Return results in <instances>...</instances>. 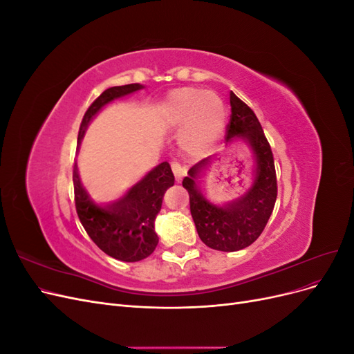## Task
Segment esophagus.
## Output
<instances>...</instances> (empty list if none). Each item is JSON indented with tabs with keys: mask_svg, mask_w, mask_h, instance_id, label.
Masks as SVG:
<instances>
[{
	"mask_svg": "<svg viewBox=\"0 0 354 354\" xmlns=\"http://www.w3.org/2000/svg\"><path fill=\"white\" fill-rule=\"evenodd\" d=\"M171 168H173V173H174V177H176V180H177V183H180V181L183 180V177L186 176L187 168L183 167V165H180L178 162H173V164H171Z\"/></svg>",
	"mask_w": 354,
	"mask_h": 354,
	"instance_id": "obj_1",
	"label": "esophagus"
}]
</instances>
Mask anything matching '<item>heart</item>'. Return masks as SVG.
Returning <instances> with one entry per match:
<instances>
[{
    "label": "heart",
    "mask_w": 354,
    "mask_h": 354,
    "mask_svg": "<svg viewBox=\"0 0 354 354\" xmlns=\"http://www.w3.org/2000/svg\"><path fill=\"white\" fill-rule=\"evenodd\" d=\"M160 120L167 125L181 123L178 143L192 156H203L217 146L226 125V104L217 93L194 87L169 91L159 109Z\"/></svg>",
    "instance_id": "b5f03b06"
}]
</instances>
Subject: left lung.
Instances as JSON below:
<instances>
[{
    "instance_id": "8db88e82",
    "label": "left lung",
    "mask_w": 354,
    "mask_h": 354,
    "mask_svg": "<svg viewBox=\"0 0 354 354\" xmlns=\"http://www.w3.org/2000/svg\"><path fill=\"white\" fill-rule=\"evenodd\" d=\"M232 116L227 146L243 143L252 153V181L242 195L229 202H214L202 194L201 178L218 156H209L187 171L183 187L190 196L192 218L201 241L217 251L233 252L259 239L269 221L277 196L274 160L260 121L236 94L230 91Z\"/></svg>"
}]
</instances>
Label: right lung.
<instances>
[{"label":"right lung","instance_id":"obj_1","mask_svg":"<svg viewBox=\"0 0 354 354\" xmlns=\"http://www.w3.org/2000/svg\"><path fill=\"white\" fill-rule=\"evenodd\" d=\"M142 84L118 85L104 90L85 112L78 133V151L91 121L106 106L143 90ZM174 186L168 162H160L125 194L111 202H95L82 186L78 164L73 165L75 207L85 232L99 248L113 259L136 263L151 255L159 242L155 220L167 189Z\"/></svg>","mask_w":354,"mask_h":354}]
</instances>
